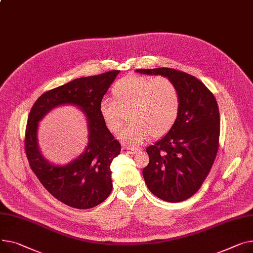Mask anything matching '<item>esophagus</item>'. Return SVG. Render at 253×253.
<instances>
[{"label":"esophagus","instance_id":"esophagus-1","mask_svg":"<svg viewBox=\"0 0 253 253\" xmlns=\"http://www.w3.org/2000/svg\"><path fill=\"white\" fill-rule=\"evenodd\" d=\"M137 151H138L137 148H133V147H129V146L122 147V153L125 155H134V154H136Z\"/></svg>","mask_w":253,"mask_h":253}]
</instances>
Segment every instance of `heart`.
<instances>
[{
	"label": "heart",
	"instance_id": "heart-1",
	"mask_svg": "<svg viewBox=\"0 0 253 253\" xmlns=\"http://www.w3.org/2000/svg\"><path fill=\"white\" fill-rule=\"evenodd\" d=\"M113 97L99 102L100 117L112 133H118L128 115L130 124L121 132L126 144L139 146L150 136L169 132L179 116L181 96L176 83L166 76L129 75L115 83Z\"/></svg>",
	"mask_w": 253,
	"mask_h": 253
}]
</instances>
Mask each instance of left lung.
Here are the masks:
<instances>
[{
  "instance_id": "obj_1",
  "label": "left lung",
  "mask_w": 253,
  "mask_h": 253,
  "mask_svg": "<svg viewBox=\"0 0 253 253\" xmlns=\"http://www.w3.org/2000/svg\"><path fill=\"white\" fill-rule=\"evenodd\" d=\"M172 79L181 96L179 116L161 140L146 148L142 174L150 192L168 203L194 195L211 172L220 140V112L212 92L196 77L172 68L138 69Z\"/></svg>"
}]
</instances>
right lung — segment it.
<instances>
[{"mask_svg": "<svg viewBox=\"0 0 253 253\" xmlns=\"http://www.w3.org/2000/svg\"><path fill=\"white\" fill-rule=\"evenodd\" d=\"M120 70L74 79L42 93L32 106L25 129L24 147L29 166L43 187L64 205L85 210L102 204L110 195L113 183L110 166L121 153L100 117L98 106ZM71 103L87 115L90 128L89 144L84 153L71 164L61 167L49 164L40 155L36 141L38 121L53 107Z\"/></svg>", "mask_w": 253, "mask_h": 253, "instance_id": "add662e5", "label": "right lung"}]
</instances>
